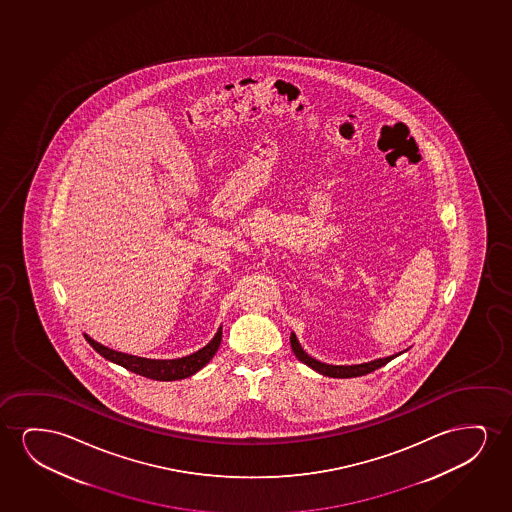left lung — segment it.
<instances>
[{
	"instance_id": "left-lung-1",
	"label": "left lung",
	"mask_w": 512,
	"mask_h": 512,
	"mask_svg": "<svg viewBox=\"0 0 512 512\" xmlns=\"http://www.w3.org/2000/svg\"><path fill=\"white\" fill-rule=\"evenodd\" d=\"M290 344H292V350H294L295 357L299 358L302 364L308 365V367H311L313 371L320 372V374H323V376H329V378H357V376H364V374H369V372L376 371L379 367H383V365L388 364L390 360H393L395 357H399V355H402L404 351H407H399V353L390 355V357L376 358V360L365 362V364L332 365L320 362V360H316V358L308 355V353L304 351V348H302L301 343H299V339H297L294 332L290 334Z\"/></svg>"
}]
</instances>
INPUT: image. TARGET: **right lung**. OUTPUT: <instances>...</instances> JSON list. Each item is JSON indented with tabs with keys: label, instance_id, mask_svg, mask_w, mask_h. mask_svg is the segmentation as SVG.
<instances>
[{
	"label": "right lung",
	"instance_id": "1",
	"mask_svg": "<svg viewBox=\"0 0 512 512\" xmlns=\"http://www.w3.org/2000/svg\"><path fill=\"white\" fill-rule=\"evenodd\" d=\"M87 343L91 344L94 350L98 351L101 357L110 360L113 364L126 367L127 371L136 372L145 378L157 379V381H175V379L189 378L197 371H201L204 365L210 362L213 355L217 353L220 341H222V327H218L217 334L201 350L192 355L182 358H171V360H155V358L136 357L127 355L122 351H115L105 344L94 341L92 337L84 334Z\"/></svg>",
	"mask_w": 512,
	"mask_h": 512
}]
</instances>
